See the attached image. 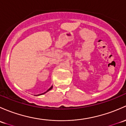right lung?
<instances>
[{"label": "right lung", "instance_id": "right-lung-1", "mask_svg": "<svg viewBox=\"0 0 126 126\" xmlns=\"http://www.w3.org/2000/svg\"><path fill=\"white\" fill-rule=\"evenodd\" d=\"M52 86H51V87H50V88L48 90H47V91H46V92H44V93H43V94H39V95H37V96H39V95H43V94H45V93H46V92H48V91H50V90H51V89H52Z\"/></svg>", "mask_w": 126, "mask_h": 126}]
</instances>
